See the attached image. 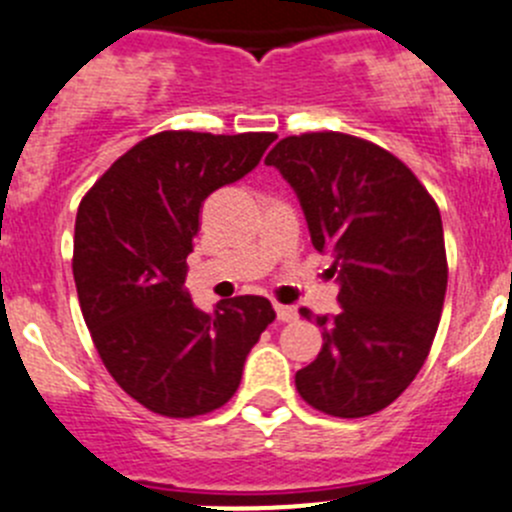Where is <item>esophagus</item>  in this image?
<instances>
[{
	"mask_svg": "<svg viewBox=\"0 0 512 512\" xmlns=\"http://www.w3.org/2000/svg\"><path fill=\"white\" fill-rule=\"evenodd\" d=\"M275 312H277V320L280 322H292L297 320V310L290 305H280V302H275Z\"/></svg>",
	"mask_w": 512,
	"mask_h": 512,
	"instance_id": "1",
	"label": "esophagus"
}]
</instances>
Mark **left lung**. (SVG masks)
<instances>
[{"instance_id": "1", "label": "left lung", "mask_w": 512, "mask_h": 512, "mask_svg": "<svg viewBox=\"0 0 512 512\" xmlns=\"http://www.w3.org/2000/svg\"><path fill=\"white\" fill-rule=\"evenodd\" d=\"M265 162L290 182L340 282L342 310L317 317L322 350L297 370V393L332 418L388 408L428 360L443 312L438 205L405 162L342 132L285 137Z\"/></svg>"}]
</instances>
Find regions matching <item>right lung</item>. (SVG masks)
<instances>
[{
  "label": "right lung",
  "mask_w": 512,
  "mask_h": 512,
  "mask_svg": "<svg viewBox=\"0 0 512 512\" xmlns=\"http://www.w3.org/2000/svg\"><path fill=\"white\" fill-rule=\"evenodd\" d=\"M275 140V132H157L79 202L72 272L84 322L109 375L152 413L195 418L222 408L275 320L260 295L202 312L185 290L202 202L255 170Z\"/></svg>",
  "instance_id": "1"
}]
</instances>
